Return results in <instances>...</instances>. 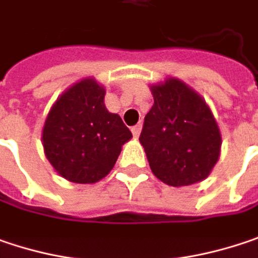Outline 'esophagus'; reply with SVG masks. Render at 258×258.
I'll list each match as a JSON object with an SVG mask.
<instances>
[{
	"label": "esophagus",
	"instance_id": "1",
	"mask_svg": "<svg viewBox=\"0 0 258 258\" xmlns=\"http://www.w3.org/2000/svg\"><path fill=\"white\" fill-rule=\"evenodd\" d=\"M141 129H142V124H137V126H134V127H132V134H134V137H135V138H138L139 137Z\"/></svg>",
	"mask_w": 258,
	"mask_h": 258
}]
</instances>
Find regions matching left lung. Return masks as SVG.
<instances>
[{"instance_id":"left-lung-1","label":"left lung","mask_w":258,"mask_h":258,"mask_svg":"<svg viewBox=\"0 0 258 258\" xmlns=\"http://www.w3.org/2000/svg\"><path fill=\"white\" fill-rule=\"evenodd\" d=\"M154 104L139 141L153 173L170 186L206 179L220 156V131L206 101L179 79L151 86Z\"/></svg>"}]
</instances>
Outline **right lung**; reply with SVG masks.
I'll return each mask as SVG.
<instances>
[{
	"label": "right lung",
	"instance_id": "1",
	"mask_svg": "<svg viewBox=\"0 0 258 258\" xmlns=\"http://www.w3.org/2000/svg\"><path fill=\"white\" fill-rule=\"evenodd\" d=\"M105 91L94 79L73 85L55 101L44 124L48 161L67 180L95 183L110 173L132 138L119 114L104 105Z\"/></svg>",
	"mask_w": 258,
	"mask_h": 258
}]
</instances>
